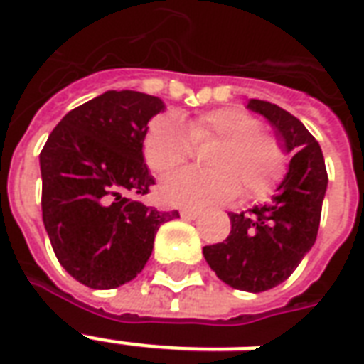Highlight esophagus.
<instances>
[{
	"label": "esophagus",
	"mask_w": 364,
	"mask_h": 364,
	"mask_svg": "<svg viewBox=\"0 0 364 364\" xmlns=\"http://www.w3.org/2000/svg\"><path fill=\"white\" fill-rule=\"evenodd\" d=\"M199 209H192V207H184V209H180V217L182 218H196L199 217Z\"/></svg>",
	"instance_id": "1"
}]
</instances>
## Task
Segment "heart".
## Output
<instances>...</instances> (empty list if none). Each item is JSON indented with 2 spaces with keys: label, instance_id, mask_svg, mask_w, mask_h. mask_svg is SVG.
<instances>
[{
  "label": "heart",
  "instance_id": "heart-1",
  "mask_svg": "<svg viewBox=\"0 0 364 364\" xmlns=\"http://www.w3.org/2000/svg\"><path fill=\"white\" fill-rule=\"evenodd\" d=\"M193 144L217 141L207 155L209 171H180L161 184L163 201L186 207L226 203L244 190L245 199L264 198L280 184L288 151L261 120L240 107H220L186 120H151L144 136V159L153 174L165 176L184 166Z\"/></svg>",
  "mask_w": 364,
  "mask_h": 364
}]
</instances>
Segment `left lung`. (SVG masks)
Wrapping results in <instances>:
<instances>
[{
  "label": "left lung",
  "instance_id": "8db88e82",
  "mask_svg": "<svg viewBox=\"0 0 364 364\" xmlns=\"http://www.w3.org/2000/svg\"><path fill=\"white\" fill-rule=\"evenodd\" d=\"M247 107L267 117L296 155L272 201L228 213L230 234L220 244L205 245L203 255L223 282L259 294L288 280L315 244L328 174L321 146L301 120L269 101L251 100Z\"/></svg>",
  "mask_w": 364,
  "mask_h": 364
}]
</instances>
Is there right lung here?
<instances>
[{
	"label": "right lung",
	"mask_w": 364,
	"mask_h": 364,
	"mask_svg": "<svg viewBox=\"0 0 364 364\" xmlns=\"http://www.w3.org/2000/svg\"><path fill=\"white\" fill-rule=\"evenodd\" d=\"M163 107L155 95L111 90L65 114L40 153L43 226L57 261L88 288L136 278L161 224L180 217L140 201L155 184L144 136Z\"/></svg>",
	"instance_id": "obj_1"
}]
</instances>
